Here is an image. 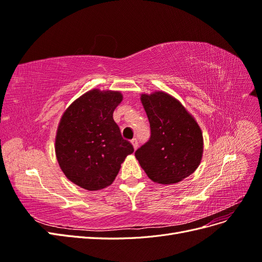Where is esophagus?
Wrapping results in <instances>:
<instances>
[{"instance_id":"obj_1","label":"esophagus","mask_w":262,"mask_h":262,"mask_svg":"<svg viewBox=\"0 0 262 262\" xmlns=\"http://www.w3.org/2000/svg\"><path fill=\"white\" fill-rule=\"evenodd\" d=\"M131 143H132V145H133L134 149H137V148H138V146H139V142H138V139H137V138L132 139V140H131Z\"/></svg>"}]
</instances>
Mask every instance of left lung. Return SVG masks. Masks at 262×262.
Wrapping results in <instances>:
<instances>
[{
	"instance_id": "1",
	"label": "left lung",
	"mask_w": 262,
	"mask_h": 262,
	"mask_svg": "<svg viewBox=\"0 0 262 262\" xmlns=\"http://www.w3.org/2000/svg\"><path fill=\"white\" fill-rule=\"evenodd\" d=\"M150 137L136 150L141 167L150 180L175 184L199 166L203 153L200 126L180 102L164 92L142 95Z\"/></svg>"
}]
</instances>
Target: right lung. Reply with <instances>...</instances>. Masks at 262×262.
Instances as JSON below:
<instances>
[{
	"label": "right lung",
	"mask_w": 262,
	"mask_h": 262,
	"mask_svg": "<svg viewBox=\"0 0 262 262\" xmlns=\"http://www.w3.org/2000/svg\"><path fill=\"white\" fill-rule=\"evenodd\" d=\"M122 100L119 92L93 90L71 105L55 138V154L64 175L86 190L113 184L121 163L133 153L113 114Z\"/></svg>",
	"instance_id": "add662e5"
}]
</instances>
